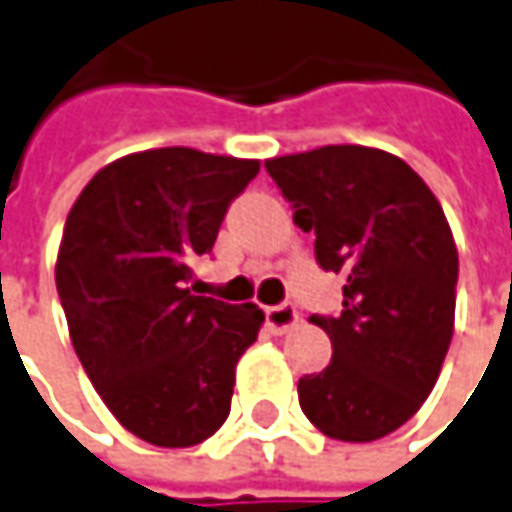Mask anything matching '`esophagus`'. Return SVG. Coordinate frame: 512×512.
<instances>
[{"mask_svg":"<svg viewBox=\"0 0 512 512\" xmlns=\"http://www.w3.org/2000/svg\"><path fill=\"white\" fill-rule=\"evenodd\" d=\"M297 322H300V314H297V308H294L291 302L266 308V328H269L271 333H288Z\"/></svg>","mask_w":512,"mask_h":512,"instance_id":"34e87169","label":"esophagus"}]
</instances>
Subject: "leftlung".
Listing matches in <instances>:
<instances>
[{
  "label": "left lung",
  "instance_id": "obj_1",
  "mask_svg": "<svg viewBox=\"0 0 512 512\" xmlns=\"http://www.w3.org/2000/svg\"><path fill=\"white\" fill-rule=\"evenodd\" d=\"M314 232L316 260L347 277L342 314L311 316L333 358L300 378V406L322 434L373 443L429 398L454 336L457 246L429 184L403 159L364 145H325L266 159Z\"/></svg>",
  "mask_w": 512,
  "mask_h": 512
}]
</instances>
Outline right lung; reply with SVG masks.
Wrapping results in <instances>:
<instances>
[{
  "label": "right lung",
  "mask_w": 512,
  "mask_h": 512,
  "mask_svg": "<svg viewBox=\"0 0 512 512\" xmlns=\"http://www.w3.org/2000/svg\"><path fill=\"white\" fill-rule=\"evenodd\" d=\"M257 170L196 148L139 151L97 170L66 215L55 285L69 339L111 415L151 446H198L224 426L266 319L187 288V263L212 252Z\"/></svg>",
  "instance_id": "right-lung-1"
}]
</instances>
